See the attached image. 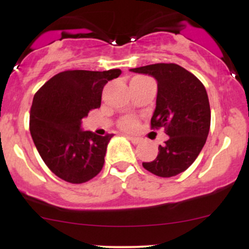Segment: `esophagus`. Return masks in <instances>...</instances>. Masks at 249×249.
I'll use <instances>...</instances> for the list:
<instances>
[{
	"instance_id": "esophagus-1",
	"label": "esophagus",
	"mask_w": 249,
	"mask_h": 249,
	"mask_svg": "<svg viewBox=\"0 0 249 249\" xmlns=\"http://www.w3.org/2000/svg\"><path fill=\"white\" fill-rule=\"evenodd\" d=\"M128 141H131V142H133V144H139V142H142L141 138H138V137H132V136H127Z\"/></svg>"
}]
</instances>
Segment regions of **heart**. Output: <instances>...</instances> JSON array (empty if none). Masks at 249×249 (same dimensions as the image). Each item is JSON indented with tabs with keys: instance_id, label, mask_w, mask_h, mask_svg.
Segmentation results:
<instances>
[{
	"instance_id": "heart-1",
	"label": "heart",
	"mask_w": 249,
	"mask_h": 249,
	"mask_svg": "<svg viewBox=\"0 0 249 249\" xmlns=\"http://www.w3.org/2000/svg\"><path fill=\"white\" fill-rule=\"evenodd\" d=\"M134 125H136V123H134L133 119H125V121L122 123V127L125 128V130H132Z\"/></svg>"
}]
</instances>
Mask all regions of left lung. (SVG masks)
I'll use <instances>...</instances> for the list:
<instances>
[{
    "mask_svg": "<svg viewBox=\"0 0 249 249\" xmlns=\"http://www.w3.org/2000/svg\"><path fill=\"white\" fill-rule=\"evenodd\" d=\"M130 71L157 81L156 108L151 126L165 127L170 138L159 145L158 156L142 166L162 178L186 171L206 142L211 126V108L202 83L178 64L145 65Z\"/></svg>",
    "mask_w": 249,
    "mask_h": 249,
    "instance_id": "left-lung-1",
    "label": "left lung"
}]
</instances>
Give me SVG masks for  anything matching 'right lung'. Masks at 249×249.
Here are the masks:
<instances>
[{
	"label": "right lung",
	"instance_id": "obj_1",
	"mask_svg": "<svg viewBox=\"0 0 249 249\" xmlns=\"http://www.w3.org/2000/svg\"><path fill=\"white\" fill-rule=\"evenodd\" d=\"M121 73L119 69L63 71L34 96L31 137L43 161L58 178L82 184L102 171L113 134L84 131L82 118L101 107L104 85Z\"/></svg>",
	"mask_w": 249,
	"mask_h": 249
}]
</instances>
